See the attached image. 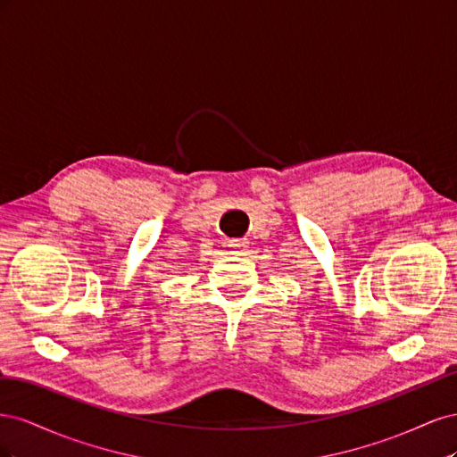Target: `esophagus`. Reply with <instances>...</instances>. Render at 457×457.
<instances>
[{
  "mask_svg": "<svg viewBox=\"0 0 457 457\" xmlns=\"http://www.w3.org/2000/svg\"><path fill=\"white\" fill-rule=\"evenodd\" d=\"M228 247H230V253L234 255H245V252L250 250V242L245 238H237L228 242Z\"/></svg>",
  "mask_w": 457,
  "mask_h": 457,
  "instance_id": "esophagus-1",
  "label": "esophagus"
}]
</instances>
